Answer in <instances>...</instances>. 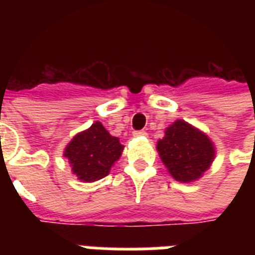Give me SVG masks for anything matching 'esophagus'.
<instances>
[{"label":"esophagus","instance_id":"1","mask_svg":"<svg viewBox=\"0 0 255 255\" xmlns=\"http://www.w3.org/2000/svg\"><path fill=\"white\" fill-rule=\"evenodd\" d=\"M147 135V132L144 131V129H140V131H133V136L136 137H139V136H145Z\"/></svg>","mask_w":255,"mask_h":255}]
</instances>
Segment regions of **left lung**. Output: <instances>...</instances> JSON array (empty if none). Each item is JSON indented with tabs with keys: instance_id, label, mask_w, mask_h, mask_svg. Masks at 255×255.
<instances>
[{
	"instance_id": "obj_1",
	"label": "left lung",
	"mask_w": 255,
	"mask_h": 255,
	"mask_svg": "<svg viewBox=\"0 0 255 255\" xmlns=\"http://www.w3.org/2000/svg\"><path fill=\"white\" fill-rule=\"evenodd\" d=\"M160 157L177 181L189 182L201 177L214 159L209 137L184 120H176L157 141Z\"/></svg>"
}]
</instances>
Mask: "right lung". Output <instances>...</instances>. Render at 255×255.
<instances>
[{
    "instance_id": "right-lung-1",
    "label": "right lung",
    "mask_w": 255,
    "mask_h": 255,
    "mask_svg": "<svg viewBox=\"0 0 255 255\" xmlns=\"http://www.w3.org/2000/svg\"><path fill=\"white\" fill-rule=\"evenodd\" d=\"M123 152L119 139L111 136L100 122L78 133L66 147L73 172L82 181L92 182L106 177Z\"/></svg>"
}]
</instances>
